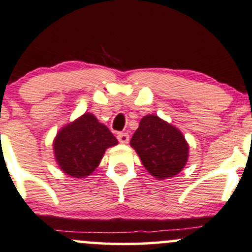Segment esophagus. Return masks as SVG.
Masks as SVG:
<instances>
[{"instance_id":"esophagus-1","label":"esophagus","mask_w":252,"mask_h":252,"mask_svg":"<svg viewBox=\"0 0 252 252\" xmlns=\"http://www.w3.org/2000/svg\"><path fill=\"white\" fill-rule=\"evenodd\" d=\"M117 138L118 141H120V143L126 144L129 142V134L128 132H120V134L117 135Z\"/></svg>"}]
</instances>
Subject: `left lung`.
<instances>
[{
	"mask_svg": "<svg viewBox=\"0 0 252 252\" xmlns=\"http://www.w3.org/2000/svg\"><path fill=\"white\" fill-rule=\"evenodd\" d=\"M130 145L156 180L178 175L189 158V144L182 131L157 115L142 117Z\"/></svg>",
	"mask_w": 252,
	"mask_h": 252,
	"instance_id": "1",
	"label": "left lung"
}]
</instances>
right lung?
Masks as SVG:
<instances>
[{
  "mask_svg": "<svg viewBox=\"0 0 252 252\" xmlns=\"http://www.w3.org/2000/svg\"><path fill=\"white\" fill-rule=\"evenodd\" d=\"M118 143L107 126L86 113L60 129L53 142L60 169L74 178H86L101 163L105 150Z\"/></svg>",
  "mask_w": 252,
  "mask_h": 252,
  "instance_id": "right-lung-1",
  "label": "right lung"
}]
</instances>
